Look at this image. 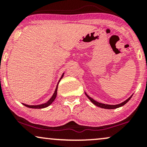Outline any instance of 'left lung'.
Segmentation results:
<instances>
[{
  "instance_id": "obj_1",
  "label": "left lung",
  "mask_w": 147,
  "mask_h": 147,
  "mask_svg": "<svg viewBox=\"0 0 147 147\" xmlns=\"http://www.w3.org/2000/svg\"><path fill=\"white\" fill-rule=\"evenodd\" d=\"M85 94H86V95L88 97V98L90 99V102H92V104H95V106H98V107L102 108V109H117V108H119V107H121V106H124V104H126V103L129 102V101L130 100V99H131V97H132V96H133V95H132L131 96V97H129V98L126 99V100H125L124 102H123L122 103H120V104H116V105H110V104H102V103H99L98 102H97V101L94 100L93 99L91 98L90 97H89V96L86 93V92H85Z\"/></svg>"
}]
</instances>
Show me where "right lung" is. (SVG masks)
<instances>
[{
	"label": "right lung",
	"mask_w": 147,
	"mask_h": 147,
	"mask_svg": "<svg viewBox=\"0 0 147 147\" xmlns=\"http://www.w3.org/2000/svg\"><path fill=\"white\" fill-rule=\"evenodd\" d=\"M64 75V73H63V75H61V78L59 79V81L58 84H57V87H56V89H55V92H54L53 95L52 96V97L50 98L49 100L47 102L44 103V104H39V105H28V104H23V105H24L25 106H26V107H28V108H30V109H44V108H46L48 107V106H49L50 105V104H52V102L55 101V98H56L57 97V88H58V84L60 82L61 79L62 78H63Z\"/></svg>",
	"instance_id": "1"
}]
</instances>
